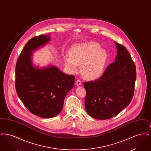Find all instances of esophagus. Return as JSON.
<instances>
[{
	"instance_id": "obj_1",
	"label": "esophagus",
	"mask_w": 151,
	"mask_h": 151,
	"mask_svg": "<svg viewBox=\"0 0 151 151\" xmlns=\"http://www.w3.org/2000/svg\"><path fill=\"white\" fill-rule=\"evenodd\" d=\"M81 83H82V81H81V80H76V85L77 86H80L81 84Z\"/></svg>"
}]
</instances>
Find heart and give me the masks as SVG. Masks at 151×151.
<instances>
[{
  "mask_svg": "<svg viewBox=\"0 0 151 151\" xmlns=\"http://www.w3.org/2000/svg\"><path fill=\"white\" fill-rule=\"evenodd\" d=\"M70 55L64 57L65 64L72 72H76L81 65L82 75L87 79H98L103 74L108 59L107 51L97 42H89L74 46Z\"/></svg>",
  "mask_w": 151,
  "mask_h": 151,
  "instance_id": "heart-1",
  "label": "heart"
}]
</instances>
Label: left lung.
I'll use <instances>...</instances> for the list:
<instances>
[{"label":"left lung","instance_id":"8db88e82","mask_svg":"<svg viewBox=\"0 0 151 151\" xmlns=\"http://www.w3.org/2000/svg\"><path fill=\"white\" fill-rule=\"evenodd\" d=\"M115 62L109 65L102 76L84 82L85 108L97 119H107L118 114L132 99L137 78L136 66L129 51L116 43Z\"/></svg>","mask_w":151,"mask_h":151}]
</instances>
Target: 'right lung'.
Here are the masks:
<instances>
[{"instance_id":"obj_1","label":"right lung","mask_w":151,"mask_h":151,"mask_svg":"<svg viewBox=\"0 0 151 151\" xmlns=\"http://www.w3.org/2000/svg\"><path fill=\"white\" fill-rule=\"evenodd\" d=\"M50 40V36L46 35L35 36L29 40L15 68V87L19 99L31 113L46 118L60 113L65 97L75 84L73 75L65 74L55 66L40 69L33 65V51Z\"/></svg>"}]
</instances>
